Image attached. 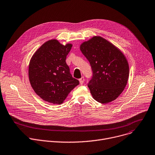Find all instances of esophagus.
<instances>
[{
  "label": "esophagus",
  "instance_id": "1",
  "mask_svg": "<svg viewBox=\"0 0 155 155\" xmlns=\"http://www.w3.org/2000/svg\"><path fill=\"white\" fill-rule=\"evenodd\" d=\"M84 81H85V78H84L83 77H82L81 78L79 79V81H80V85H82V84H83V82H84Z\"/></svg>",
  "mask_w": 155,
  "mask_h": 155
}]
</instances>
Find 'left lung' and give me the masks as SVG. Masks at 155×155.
<instances>
[{
	"label": "left lung",
	"instance_id": "obj_1",
	"mask_svg": "<svg viewBox=\"0 0 155 155\" xmlns=\"http://www.w3.org/2000/svg\"><path fill=\"white\" fill-rule=\"evenodd\" d=\"M80 49L92 68L93 77L88 87L93 97L103 104L115 100L129 79V67L125 56L101 36L83 42Z\"/></svg>",
	"mask_w": 155,
	"mask_h": 155
}]
</instances>
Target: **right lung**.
<instances>
[{
    "label": "right lung",
    "instance_id": "1",
    "mask_svg": "<svg viewBox=\"0 0 155 155\" xmlns=\"http://www.w3.org/2000/svg\"><path fill=\"white\" fill-rule=\"evenodd\" d=\"M72 47L51 39L42 45L30 60L28 77L35 92L43 100L61 104L79 81L72 77L65 60Z\"/></svg>",
    "mask_w": 155,
    "mask_h": 155
}]
</instances>
